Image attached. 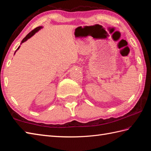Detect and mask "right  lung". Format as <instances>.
Returning a JSON list of instances; mask_svg holds the SVG:
<instances>
[{
	"instance_id": "right-lung-1",
	"label": "right lung",
	"mask_w": 151,
	"mask_h": 151,
	"mask_svg": "<svg viewBox=\"0 0 151 151\" xmlns=\"http://www.w3.org/2000/svg\"><path fill=\"white\" fill-rule=\"evenodd\" d=\"M41 28H43V27H37L36 28H35V29H34V30H33L32 31H31L30 32L29 34H27V36L26 37H25L23 40H22L21 45L22 43H24V42H25V41H27L28 39H30V38L31 37H32L35 34H36V32H37L39 31V30H40L41 29ZM19 48H20V46H19V47L17 48V50H15V52L14 54H15V52H17V51L19 49Z\"/></svg>"
}]
</instances>
